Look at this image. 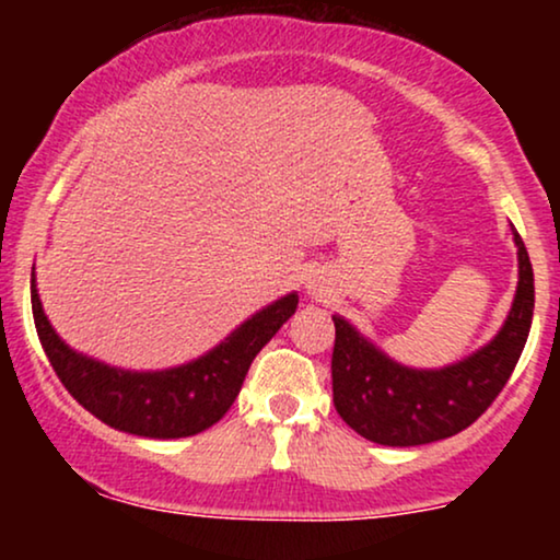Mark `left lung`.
I'll return each mask as SVG.
<instances>
[{"instance_id":"8db88e82","label":"left lung","mask_w":560,"mask_h":560,"mask_svg":"<svg viewBox=\"0 0 560 560\" xmlns=\"http://www.w3.org/2000/svg\"><path fill=\"white\" fill-rule=\"evenodd\" d=\"M518 289L503 329L466 361L440 371H416L389 361L345 318L334 320V408L365 440L413 447L464 432L485 413L516 369L535 311V273L522 236Z\"/></svg>"}]
</instances>
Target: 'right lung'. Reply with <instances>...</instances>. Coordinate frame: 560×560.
Segmentation results:
<instances>
[{"instance_id": "1", "label": "right lung", "mask_w": 560, "mask_h": 560, "mask_svg": "<svg viewBox=\"0 0 560 560\" xmlns=\"http://www.w3.org/2000/svg\"><path fill=\"white\" fill-rule=\"evenodd\" d=\"M31 307L44 352L57 378L89 413L120 432L176 440L205 432L221 421L240 395L244 376L255 355L298 311V294L276 300L253 318L244 320L226 342L195 363L168 371H120L79 355L57 337L42 311L36 279L31 273Z\"/></svg>"}]
</instances>
